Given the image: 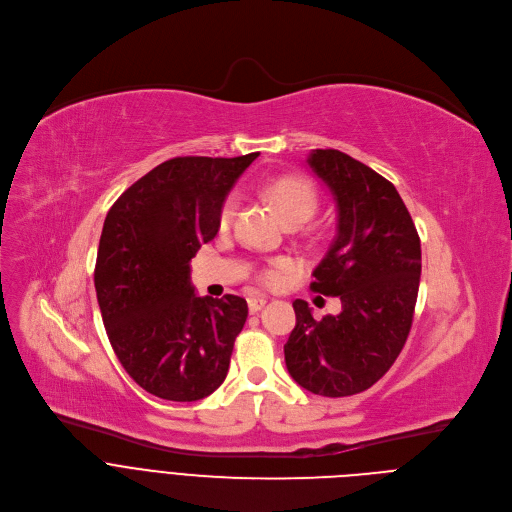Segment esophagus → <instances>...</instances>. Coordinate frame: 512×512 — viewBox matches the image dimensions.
<instances>
[{
    "mask_svg": "<svg viewBox=\"0 0 512 512\" xmlns=\"http://www.w3.org/2000/svg\"><path fill=\"white\" fill-rule=\"evenodd\" d=\"M247 304H249V312L255 314V312H259V310L267 304V298H263V296H251V298L247 300Z\"/></svg>",
    "mask_w": 512,
    "mask_h": 512,
    "instance_id": "34e87169",
    "label": "esophagus"
}]
</instances>
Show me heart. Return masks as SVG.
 <instances>
[{"instance_id":"obj_1","label":"heart","mask_w":512,"mask_h":512,"mask_svg":"<svg viewBox=\"0 0 512 512\" xmlns=\"http://www.w3.org/2000/svg\"><path fill=\"white\" fill-rule=\"evenodd\" d=\"M269 192H271V198L275 200V206L285 221H296V218H302V221L306 223L308 218L314 214L316 204H318L316 192L312 190V186L298 178H279L271 184ZM235 214H237V196L231 194L223 202L221 212H218V225H221V229H227L233 223ZM287 271H289L287 261H283V259L273 261L267 269L261 271V281L269 283V285L279 283V281H283Z\"/></svg>"}]
</instances>
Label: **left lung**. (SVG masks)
Here are the masks:
<instances>
[{
	"mask_svg": "<svg viewBox=\"0 0 512 512\" xmlns=\"http://www.w3.org/2000/svg\"><path fill=\"white\" fill-rule=\"evenodd\" d=\"M306 164L336 202V237L310 287L338 296L342 312L314 320L308 302L296 300L285 367L314 395L348 397L373 387L405 346L421 243L397 188L381 174L338 150H312Z\"/></svg>",
	"mask_w": 512,
	"mask_h": 512,
	"instance_id": "left-lung-1",
	"label": "left lung"
}]
</instances>
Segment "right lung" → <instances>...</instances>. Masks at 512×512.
<instances>
[{
  "label": "right lung",
  "instance_id": "obj_1",
  "mask_svg": "<svg viewBox=\"0 0 512 512\" xmlns=\"http://www.w3.org/2000/svg\"><path fill=\"white\" fill-rule=\"evenodd\" d=\"M259 156L172 158L131 184L107 212L95 289L127 375L166 401H198L223 385L247 302L196 298L190 261L218 233V212Z\"/></svg>",
  "mask_w": 512,
  "mask_h": 512
}]
</instances>
